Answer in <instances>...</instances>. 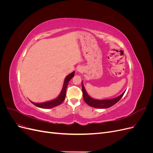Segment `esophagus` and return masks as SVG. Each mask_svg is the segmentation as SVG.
I'll return each instance as SVG.
<instances>
[{
  "label": "esophagus",
  "mask_w": 153,
  "mask_h": 153,
  "mask_svg": "<svg viewBox=\"0 0 153 153\" xmlns=\"http://www.w3.org/2000/svg\"><path fill=\"white\" fill-rule=\"evenodd\" d=\"M78 71H81V69H78Z\"/></svg>",
  "instance_id": "34e87169"
}]
</instances>
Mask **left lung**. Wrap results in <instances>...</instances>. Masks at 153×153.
Instances as JSON below:
<instances>
[{"label":"left lung","mask_w":153,"mask_h":153,"mask_svg":"<svg viewBox=\"0 0 153 153\" xmlns=\"http://www.w3.org/2000/svg\"><path fill=\"white\" fill-rule=\"evenodd\" d=\"M82 92H83V97H84V100L85 102L89 105V106H92V107L96 108H106L111 107V106L115 105L116 103L121 100V98L124 95L125 91L123 93L116 97V98H113V99H108V100H96L91 98V97L87 94L86 92L85 87L83 84V81H82Z\"/></svg>","instance_id":"obj_1"}]
</instances>
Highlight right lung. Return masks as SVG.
Masks as SVG:
<instances>
[{
	"mask_svg": "<svg viewBox=\"0 0 153 153\" xmlns=\"http://www.w3.org/2000/svg\"><path fill=\"white\" fill-rule=\"evenodd\" d=\"M75 75V71L72 72L71 73L69 74L68 76L65 78V80L64 82V84L62 86V89L61 90V93L56 98H55L52 100L46 101V102L43 103H34L31 101L32 103H33L35 106H38L39 108H45V109H48V108H52L55 107V106H57L59 105H61L64 100H65L66 97V88L69 84V82L71 80V78Z\"/></svg>",
	"mask_w": 153,
	"mask_h": 153,
	"instance_id": "add662e5",
	"label": "right lung"
}]
</instances>
